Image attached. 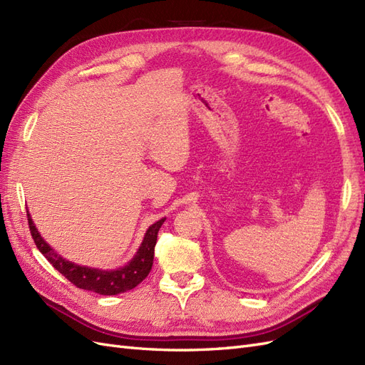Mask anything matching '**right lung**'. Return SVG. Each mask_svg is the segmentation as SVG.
Here are the masks:
<instances>
[{"label": "right lung", "instance_id": "right-lung-1", "mask_svg": "<svg viewBox=\"0 0 365 365\" xmlns=\"http://www.w3.org/2000/svg\"><path fill=\"white\" fill-rule=\"evenodd\" d=\"M27 220L31 237L35 240L38 250L65 279H68L74 286H77V288L85 291H93L101 295H117L134 289L137 284H140L148 277V274L150 272L153 264V251H155L158 231L165 219H160L158 222L149 227L145 239H143V244L135 254V257L132 259L126 267L114 271L86 268L62 259L50 248L48 244H46V240L41 237L29 213Z\"/></svg>", "mask_w": 365, "mask_h": 365}]
</instances>
